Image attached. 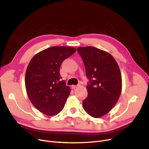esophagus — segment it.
Returning <instances> with one entry per match:
<instances>
[{
  "label": "esophagus",
  "mask_w": 149,
  "mask_h": 149,
  "mask_svg": "<svg viewBox=\"0 0 149 149\" xmlns=\"http://www.w3.org/2000/svg\"><path fill=\"white\" fill-rule=\"evenodd\" d=\"M79 86H80V85H73V86H72V89H75L76 88H77V87H79Z\"/></svg>",
  "instance_id": "1"
}]
</instances>
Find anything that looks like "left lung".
<instances>
[{
    "instance_id": "8db88e82",
    "label": "left lung",
    "mask_w": 149,
    "mask_h": 149,
    "mask_svg": "<svg viewBox=\"0 0 149 149\" xmlns=\"http://www.w3.org/2000/svg\"><path fill=\"white\" fill-rule=\"evenodd\" d=\"M89 80L88 97L83 101L84 111L93 118L107 113L118 101L122 79L118 63L109 53L93 46L77 48Z\"/></svg>"
}]
</instances>
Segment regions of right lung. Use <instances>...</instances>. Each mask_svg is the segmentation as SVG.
Masks as SVG:
<instances>
[{
  "mask_svg": "<svg viewBox=\"0 0 149 149\" xmlns=\"http://www.w3.org/2000/svg\"><path fill=\"white\" fill-rule=\"evenodd\" d=\"M75 51L70 46H52L36 54L29 63L25 79L26 93L40 112L52 116L63 109L70 90L61 79L60 68Z\"/></svg>",
  "mask_w": 149,
  "mask_h": 149,
  "instance_id": "right-lung-1",
  "label": "right lung"
}]
</instances>
